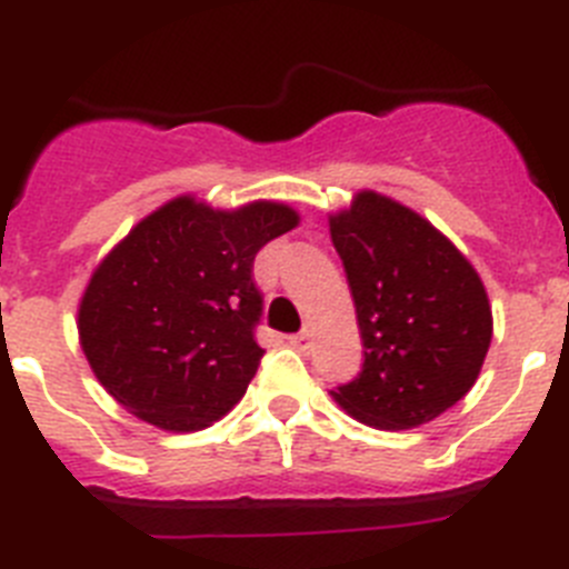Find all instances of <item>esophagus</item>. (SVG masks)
I'll return each instance as SVG.
<instances>
[{
  "label": "esophagus",
  "instance_id": "esophagus-1",
  "mask_svg": "<svg viewBox=\"0 0 569 569\" xmlns=\"http://www.w3.org/2000/svg\"><path fill=\"white\" fill-rule=\"evenodd\" d=\"M290 345H293L296 350H301V353H305V350H310V330H301V333L290 336Z\"/></svg>",
  "mask_w": 569,
  "mask_h": 569
}]
</instances>
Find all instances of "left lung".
<instances>
[{
	"mask_svg": "<svg viewBox=\"0 0 569 569\" xmlns=\"http://www.w3.org/2000/svg\"><path fill=\"white\" fill-rule=\"evenodd\" d=\"M330 239L365 345L361 373L333 399L381 430L433 421L476 385L490 347L479 273L427 219L373 190L330 216Z\"/></svg>",
	"mask_w": 569,
	"mask_h": 569,
	"instance_id": "8db88e82",
	"label": "left lung"
}]
</instances>
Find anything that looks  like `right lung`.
Masks as SVG:
<instances>
[{"instance_id":"right-lung-1","label":"right lung","mask_w":569,"mask_h":569,"mask_svg":"<svg viewBox=\"0 0 569 569\" xmlns=\"http://www.w3.org/2000/svg\"><path fill=\"white\" fill-rule=\"evenodd\" d=\"M296 224L288 204L213 210L193 196L144 216L93 270L79 305V341L104 390L173 433L222 419L264 356L253 259Z\"/></svg>"}]
</instances>
